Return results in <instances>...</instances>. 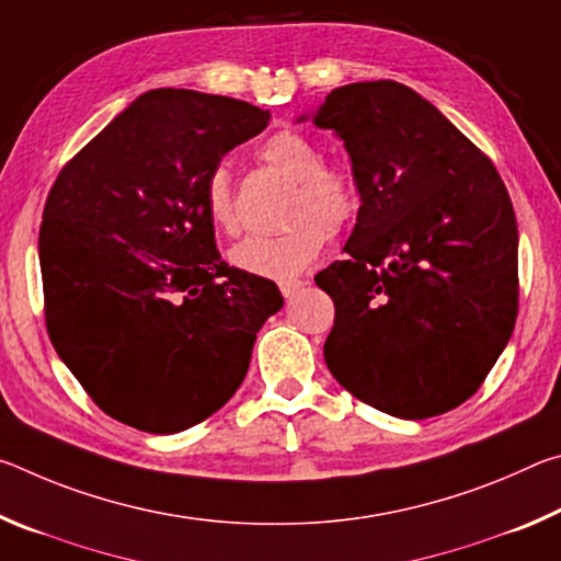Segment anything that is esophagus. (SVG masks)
<instances>
[{"instance_id": "obj_1", "label": "esophagus", "mask_w": 561, "mask_h": 561, "mask_svg": "<svg viewBox=\"0 0 561 561\" xmlns=\"http://www.w3.org/2000/svg\"><path fill=\"white\" fill-rule=\"evenodd\" d=\"M301 287H304L301 279H282V282H279V291H282L287 299L294 297V294H297Z\"/></svg>"}]
</instances>
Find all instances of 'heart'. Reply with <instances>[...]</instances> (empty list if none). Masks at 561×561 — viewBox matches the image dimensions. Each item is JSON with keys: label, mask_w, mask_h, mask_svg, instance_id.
<instances>
[{"label": "heart", "mask_w": 561, "mask_h": 561, "mask_svg": "<svg viewBox=\"0 0 561 561\" xmlns=\"http://www.w3.org/2000/svg\"><path fill=\"white\" fill-rule=\"evenodd\" d=\"M264 163L284 178L294 180V193L284 210L282 232L250 234L237 242L230 262L242 272L270 279H289L309 267L324 250L327 234L336 237L351 230L364 207L354 168L339 160L327 163L319 144L307 133L284 128L272 133L260 148ZM205 213L215 230L234 234L237 195L230 168L215 165L205 183Z\"/></svg>", "instance_id": "heart-1"}]
</instances>
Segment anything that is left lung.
Masks as SVG:
<instances>
[{"label":"left lung","mask_w":561,"mask_h":561,"mask_svg":"<svg viewBox=\"0 0 561 561\" xmlns=\"http://www.w3.org/2000/svg\"><path fill=\"white\" fill-rule=\"evenodd\" d=\"M314 123L339 133L364 190L346 257L314 277L336 309L329 371L396 417L458 408L517 321V220L497 168L398 81L334 89Z\"/></svg>","instance_id":"1"}]
</instances>
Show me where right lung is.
<instances>
[{"instance_id": "obj_1", "label": "right lung", "mask_w": 561, "mask_h": 561, "mask_svg": "<svg viewBox=\"0 0 561 561\" xmlns=\"http://www.w3.org/2000/svg\"><path fill=\"white\" fill-rule=\"evenodd\" d=\"M270 111L156 89L56 175L39 227L44 319L103 413L178 433L230 401L277 284L230 267L205 213L207 175Z\"/></svg>"}]
</instances>
